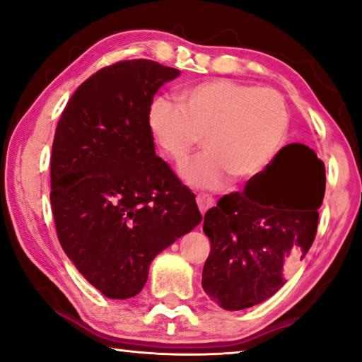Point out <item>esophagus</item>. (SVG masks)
<instances>
[{"mask_svg": "<svg viewBox=\"0 0 362 362\" xmlns=\"http://www.w3.org/2000/svg\"><path fill=\"white\" fill-rule=\"evenodd\" d=\"M197 204H198V208H199V211H202V214H204L214 204V198L209 197V195H204V193H198Z\"/></svg>", "mask_w": 362, "mask_h": 362, "instance_id": "obj_1", "label": "esophagus"}]
</instances>
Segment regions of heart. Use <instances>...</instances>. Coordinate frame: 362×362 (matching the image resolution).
I'll use <instances>...</instances> for the list:
<instances>
[{"label": "heart", "instance_id": "1", "mask_svg": "<svg viewBox=\"0 0 362 362\" xmlns=\"http://www.w3.org/2000/svg\"><path fill=\"white\" fill-rule=\"evenodd\" d=\"M179 102L153 100L148 125L160 153L177 164L203 136L206 151L180 169L183 182L195 188L216 190L229 177L253 179L272 163L288 133V107L273 89L211 79L183 89Z\"/></svg>", "mask_w": 362, "mask_h": 362}]
</instances>
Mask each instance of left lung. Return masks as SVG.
I'll return each mask as SVG.
<instances>
[{"instance_id":"obj_1","label":"left lung","mask_w":362,"mask_h":362,"mask_svg":"<svg viewBox=\"0 0 362 362\" xmlns=\"http://www.w3.org/2000/svg\"><path fill=\"white\" fill-rule=\"evenodd\" d=\"M323 193V163L293 143L240 193L221 198L203 221L211 242L202 279L209 299L242 310L276 294L315 239Z\"/></svg>"}]
</instances>
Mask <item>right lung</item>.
Wrapping results in <instances>:
<instances>
[{
  "mask_svg": "<svg viewBox=\"0 0 362 362\" xmlns=\"http://www.w3.org/2000/svg\"><path fill=\"white\" fill-rule=\"evenodd\" d=\"M153 60L102 68L64 107L52 146V211L73 265L109 299L141 293L158 253L202 223L195 195L156 156L148 112L179 76Z\"/></svg>",
  "mask_w": 362,
  "mask_h": 362,
  "instance_id": "add662e5",
  "label": "right lung"
}]
</instances>
